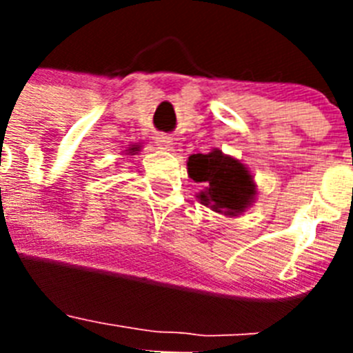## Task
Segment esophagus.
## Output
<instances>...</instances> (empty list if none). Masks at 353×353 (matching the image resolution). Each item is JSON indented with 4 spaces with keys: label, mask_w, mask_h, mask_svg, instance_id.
Returning a JSON list of instances; mask_svg holds the SVG:
<instances>
[{
    "label": "esophagus",
    "mask_w": 353,
    "mask_h": 353,
    "mask_svg": "<svg viewBox=\"0 0 353 353\" xmlns=\"http://www.w3.org/2000/svg\"><path fill=\"white\" fill-rule=\"evenodd\" d=\"M155 143H157L159 148L166 150V152H171L174 146L173 138H170V136H166V134H161V136H157V138H155Z\"/></svg>",
    "instance_id": "obj_1"
}]
</instances>
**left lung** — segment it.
Here are the masks:
<instances>
[{
	"label": "left lung",
	"instance_id": "obj_1",
	"mask_svg": "<svg viewBox=\"0 0 353 353\" xmlns=\"http://www.w3.org/2000/svg\"><path fill=\"white\" fill-rule=\"evenodd\" d=\"M187 173L205 189L196 198L214 212L235 217L248 210L256 199V183L248 168L219 148L208 154H194L187 161Z\"/></svg>",
	"mask_w": 353,
	"mask_h": 353
}]
</instances>
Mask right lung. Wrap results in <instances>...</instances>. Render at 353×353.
<instances>
[{
	"mask_svg": "<svg viewBox=\"0 0 353 353\" xmlns=\"http://www.w3.org/2000/svg\"><path fill=\"white\" fill-rule=\"evenodd\" d=\"M139 152V146H132V148H129V154L134 155V154H138Z\"/></svg>",
	"mask_w": 353,
	"mask_h": 353,
	"instance_id": "add662e5",
	"label": "right lung"
}]
</instances>
